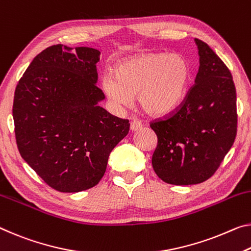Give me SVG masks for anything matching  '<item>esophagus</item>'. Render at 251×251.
<instances>
[{
	"label": "esophagus",
	"mask_w": 251,
	"mask_h": 251,
	"mask_svg": "<svg viewBox=\"0 0 251 251\" xmlns=\"http://www.w3.org/2000/svg\"><path fill=\"white\" fill-rule=\"evenodd\" d=\"M142 126H143V124L140 121H133L132 123H130V129H132L133 132H136V130L141 129Z\"/></svg>",
	"instance_id": "1"
}]
</instances>
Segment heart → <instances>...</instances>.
I'll return each mask as SVG.
<instances>
[{
  "instance_id": "b5f03b06",
  "label": "heart",
  "mask_w": 251,
  "mask_h": 251,
  "mask_svg": "<svg viewBox=\"0 0 251 251\" xmlns=\"http://www.w3.org/2000/svg\"><path fill=\"white\" fill-rule=\"evenodd\" d=\"M191 78L189 61L180 54L144 53L119 62L114 74H105L101 89L114 105L127 107L138 95L145 113L169 114L180 104Z\"/></svg>"
}]
</instances>
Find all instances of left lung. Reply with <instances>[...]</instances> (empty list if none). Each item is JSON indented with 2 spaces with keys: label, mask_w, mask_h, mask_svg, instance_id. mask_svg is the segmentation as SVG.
Returning a JSON list of instances; mask_svg holds the SVG:
<instances>
[{
  "label": "left lung",
  "mask_w": 251,
  "mask_h": 251,
  "mask_svg": "<svg viewBox=\"0 0 251 251\" xmlns=\"http://www.w3.org/2000/svg\"><path fill=\"white\" fill-rule=\"evenodd\" d=\"M200 57L196 83L177 109L151 123L157 136L152 165L162 181L191 185L211 177L237 134L232 75L205 42L194 39Z\"/></svg>",
  "instance_id": "1"
}]
</instances>
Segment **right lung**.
<instances>
[{
	"mask_svg": "<svg viewBox=\"0 0 251 251\" xmlns=\"http://www.w3.org/2000/svg\"><path fill=\"white\" fill-rule=\"evenodd\" d=\"M55 45L27 67L15 88L14 132L19 152L59 192H80L104 176L111 151L129 130L128 119L98 105L100 52Z\"/></svg>",
	"mask_w": 251,
	"mask_h": 251,
	"instance_id": "obj_1",
	"label": "right lung"
}]
</instances>
